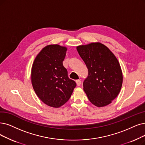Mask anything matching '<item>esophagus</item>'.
Returning <instances> with one entry per match:
<instances>
[{
	"label": "esophagus",
	"instance_id": "1",
	"mask_svg": "<svg viewBox=\"0 0 145 145\" xmlns=\"http://www.w3.org/2000/svg\"><path fill=\"white\" fill-rule=\"evenodd\" d=\"M76 83L77 84V86H80L81 85V80H76Z\"/></svg>",
	"mask_w": 145,
	"mask_h": 145
}]
</instances>
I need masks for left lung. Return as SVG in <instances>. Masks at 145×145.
I'll return each instance as SVG.
<instances>
[{
    "label": "left lung",
    "instance_id": "1",
    "mask_svg": "<svg viewBox=\"0 0 145 145\" xmlns=\"http://www.w3.org/2000/svg\"><path fill=\"white\" fill-rule=\"evenodd\" d=\"M88 69L83 89L90 102L105 106L116 97L123 84V73L117 57L106 46L91 43L77 47Z\"/></svg>",
    "mask_w": 145,
    "mask_h": 145
}]
</instances>
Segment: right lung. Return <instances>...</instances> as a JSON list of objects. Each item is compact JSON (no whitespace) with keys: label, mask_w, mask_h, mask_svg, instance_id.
<instances>
[{"label":"right lung","mask_w":145,"mask_h":145,"mask_svg":"<svg viewBox=\"0 0 145 145\" xmlns=\"http://www.w3.org/2000/svg\"><path fill=\"white\" fill-rule=\"evenodd\" d=\"M67 50L58 44L46 46L37 55L31 68L34 91L43 103L54 108L65 104L76 86L62 63Z\"/></svg>","instance_id":"add662e5"}]
</instances>
